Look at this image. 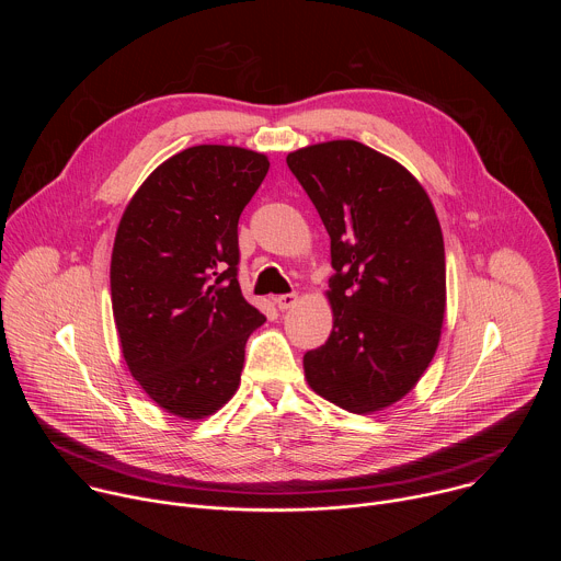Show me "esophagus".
I'll list each match as a JSON object with an SVG mask.
<instances>
[{
  "label": "esophagus",
  "instance_id": "1",
  "mask_svg": "<svg viewBox=\"0 0 561 561\" xmlns=\"http://www.w3.org/2000/svg\"><path fill=\"white\" fill-rule=\"evenodd\" d=\"M275 304H277V308H279V310H288V308H293V306L297 304V295H295V293L277 295V297H275Z\"/></svg>",
  "mask_w": 561,
  "mask_h": 561
}]
</instances>
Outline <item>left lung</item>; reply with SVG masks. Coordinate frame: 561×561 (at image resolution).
Masks as SVG:
<instances>
[{"label":"left lung","mask_w":561,"mask_h":561,"mask_svg":"<svg viewBox=\"0 0 561 561\" xmlns=\"http://www.w3.org/2000/svg\"><path fill=\"white\" fill-rule=\"evenodd\" d=\"M331 234L333 331L304 355L310 388L351 413L381 411L428 368L446 310L444 237L420 182L353 139L286 157Z\"/></svg>","instance_id":"left-lung-1"}]
</instances>
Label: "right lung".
Wrapping results in <instances>:
<instances>
[{
	"instance_id": "add662e5",
	"label": "right lung",
	"mask_w": 561,
	"mask_h": 561,
	"mask_svg": "<svg viewBox=\"0 0 561 561\" xmlns=\"http://www.w3.org/2000/svg\"><path fill=\"white\" fill-rule=\"evenodd\" d=\"M266 154L186 148L139 186L113 247L111 295L124 359L167 413L202 420L239 386L249 335L266 322L237 282V224Z\"/></svg>"
}]
</instances>
